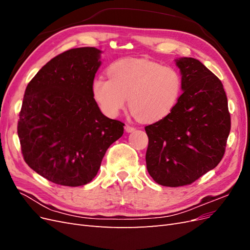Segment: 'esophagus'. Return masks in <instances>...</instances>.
<instances>
[{
    "label": "esophagus",
    "instance_id": "obj_1",
    "mask_svg": "<svg viewBox=\"0 0 250 250\" xmlns=\"http://www.w3.org/2000/svg\"><path fill=\"white\" fill-rule=\"evenodd\" d=\"M125 130H126V132H133L134 130H135V128L134 127H132V126H129V125H126L125 126Z\"/></svg>",
    "mask_w": 250,
    "mask_h": 250
}]
</instances>
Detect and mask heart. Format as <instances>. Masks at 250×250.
Returning a JSON list of instances; mask_svg holds the SVG:
<instances>
[{
    "instance_id": "obj_1",
    "label": "heart",
    "mask_w": 250,
    "mask_h": 250,
    "mask_svg": "<svg viewBox=\"0 0 250 250\" xmlns=\"http://www.w3.org/2000/svg\"><path fill=\"white\" fill-rule=\"evenodd\" d=\"M108 79L96 78L90 90L100 109L109 118L120 115L127 102L144 123L167 117L177 104L183 80L171 66L144 58H124L112 62Z\"/></svg>"
}]
</instances>
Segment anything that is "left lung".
Returning a JSON list of instances; mask_svg holds the SVG:
<instances>
[{"mask_svg":"<svg viewBox=\"0 0 250 250\" xmlns=\"http://www.w3.org/2000/svg\"><path fill=\"white\" fill-rule=\"evenodd\" d=\"M183 94L167 117L145 127L150 176L165 187L191 185L221 162L230 131L222 82L199 60H175Z\"/></svg>","mask_w":250,"mask_h":250,"instance_id":"8db88e82","label":"left lung"}]
</instances>
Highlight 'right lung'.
I'll list each match as a JSON object with an SVG mask.
<instances>
[{"instance_id": "right-lung-1", "label": "right lung", "mask_w": 250, "mask_h": 250, "mask_svg": "<svg viewBox=\"0 0 250 250\" xmlns=\"http://www.w3.org/2000/svg\"><path fill=\"white\" fill-rule=\"evenodd\" d=\"M100 54L93 47L67 50L26 87L18 123L21 154L30 168L56 185L92 181L108 147L123 135L124 123L105 117L92 96Z\"/></svg>"}]
</instances>
